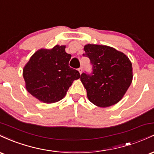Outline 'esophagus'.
Returning <instances> with one entry per match:
<instances>
[{
  "instance_id": "1",
  "label": "esophagus",
  "mask_w": 154,
  "mask_h": 154,
  "mask_svg": "<svg viewBox=\"0 0 154 154\" xmlns=\"http://www.w3.org/2000/svg\"><path fill=\"white\" fill-rule=\"evenodd\" d=\"M78 71H79V73H82V67L81 66V67H79V68L78 69Z\"/></svg>"
}]
</instances>
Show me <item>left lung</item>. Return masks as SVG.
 <instances>
[{"instance_id":"left-lung-1","label":"left lung","mask_w":154,"mask_h":154,"mask_svg":"<svg viewBox=\"0 0 154 154\" xmlns=\"http://www.w3.org/2000/svg\"><path fill=\"white\" fill-rule=\"evenodd\" d=\"M83 56L90 59L92 72H83L81 82L91 103L108 107L118 103L132 80V63L128 57L114 48L88 44Z\"/></svg>"}]
</instances>
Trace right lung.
<instances>
[{
	"instance_id": "right-lung-1",
	"label": "right lung",
	"mask_w": 154,
	"mask_h": 154,
	"mask_svg": "<svg viewBox=\"0 0 154 154\" xmlns=\"http://www.w3.org/2000/svg\"><path fill=\"white\" fill-rule=\"evenodd\" d=\"M71 56L64 45L35 52L23 70L26 91L44 103L62 99L73 81L80 77L77 70L69 66Z\"/></svg>"
}]
</instances>
